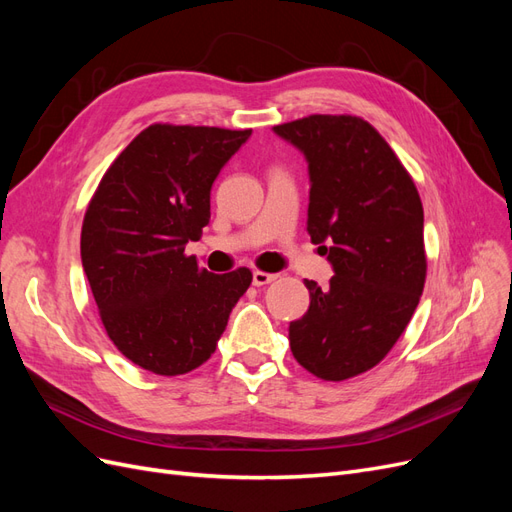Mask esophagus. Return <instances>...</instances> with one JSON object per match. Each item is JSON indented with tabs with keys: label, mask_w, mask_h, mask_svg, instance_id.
<instances>
[{
	"label": "esophagus",
	"mask_w": 512,
	"mask_h": 512,
	"mask_svg": "<svg viewBox=\"0 0 512 512\" xmlns=\"http://www.w3.org/2000/svg\"><path fill=\"white\" fill-rule=\"evenodd\" d=\"M275 273H267V271H254V275H252V284L254 286H267V284H271L273 280H275Z\"/></svg>",
	"instance_id": "esophagus-1"
}]
</instances>
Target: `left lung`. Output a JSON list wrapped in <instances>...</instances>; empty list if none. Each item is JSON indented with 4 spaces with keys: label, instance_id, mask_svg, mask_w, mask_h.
I'll return each mask as SVG.
<instances>
[{
    "label": "left lung",
    "instance_id": "left-lung-1",
    "mask_svg": "<svg viewBox=\"0 0 512 512\" xmlns=\"http://www.w3.org/2000/svg\"><path fill=\"white\" fill-rule=\"evenodd\" d=\"M273 130L307 160V232L335 271L324 288L305 280L309 309L290 322V350L316 378L348 380L391 352L423 294L421 196L361 117L309 115Z\"/></svg>",
    "mask_w": 512,
    "mask_h": 512
}]
</instances>
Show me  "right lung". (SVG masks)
Wrapping results in <instances>:
<instances>
[{
  "label": "right lung",
  "instance_id": "right-lung-1",
  "mask_svg": "<svg viewBox=\"0 0 512 512\" xmlns=\"http://www.w3.org/2000/svg\"><path fill=\"white\" fill-rule=\"evenodd\" d=\"M252 130L153 123L108 166L81 230L106 335L134 365L181 376L215 352L252 271L185 256L211 218V185Z\"/></svg>",
  "mask_w": 512,
  "mask_h": 512
}]
</instances>
